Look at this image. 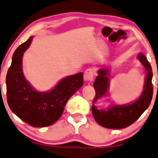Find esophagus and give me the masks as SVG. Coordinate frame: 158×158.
Wrapping results in <instances>:
<instances>
[{
	"label": "esophagus",
	"mask_w": 158,
	"mask_h": 158,
	"mask_svg": "<svg viewBox=\"0 0 158 158\" xmlns=\"http://www.w3.org/2000/svg\"><path fill=\"white\" fill-rule=\"evenodd\" d=\"M95 71L93 69H87L86 70L84 73V79L85 81H93V77H94Z\"/></svg>",
	"instance_id": "34e87169"
}]
</instances>
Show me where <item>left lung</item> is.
I'll return each mask as SVG.
<instances>
[{
  "label": "left lung",
  "mask_w": 158,
  "mask_h": 158,
  "mask_svg": "<svg viewBox=\"0 0 158 158\" xmlns=\"http://www.w3.org/2000/svg\"><path fill=\"white\" fill-rule=\"evenodd\" d=\"M139 60L144 66L147 72L144 88L137 100L128 105L113 106L107 110H97L94 103L98 99L106 94L109 87V71L106 69H101L98 71V76L93 83L96 96L93 99L92 113L95 120L100 126L109 129H122L129 127L140 117L148 108L153 96L151 65L143 53L137 56Z\"/></svg>",
  "instance_id": "8db88e82"
}]
</instances>
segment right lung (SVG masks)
<instances>
[{
    "mask_svg": "<svg viewBox=\"0 0 158 158\" xmlns=\"http://www.w3.org/2000/svg\"><path fill=\"white\" fill-rule=\"evenodd\" d=\"M32 37L18 47L6 76L7 101L17 116L34 127H48L62 116L66 102L83 85V73L68 76L51 91H35L24 78L22 56L30 46Z\"/></svg>",
    "mask_w": 158,
    "mask_h": 158,
    "instance_id": "obj_1",
    "label": "right lung"
}]
</instances>
